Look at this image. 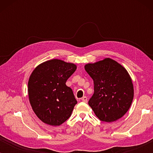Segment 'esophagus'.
Returning <instances> with one entry per match:
<instances>
[{
    "mask_svg": "<svg viewBox=\"0 0 153 153\" xmlns=\"http://www.w3.org/2000/svg\"><path fill=\"white\" fill-rule=\"evenodd\" d=\"M81 100H82L83 102H88V98H87V97L84 96V97H83L82 98H81Z\"/></svg>",
    "mask_w": 153,
    "mask_h": 153,
    "instance_id": "34e87169",
    "label": "esophagus"
}]
</instances>
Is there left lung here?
<instances>
[{
  "mask_svg": "<svg viewBox=\"0 0 153 153\" xmlns=\"http://www.w3.org/2000/svg\"><path fill=\"white\" fill-rule=\"evenodd\" d=\"M84 68L94 82V94L88 104L96 116L107 123L122 118L134 98L132 81L126 69L109 58Z\"/></svg>",
  "mask_w": 153,
  "mask_h": 153,
  "instance_id": "left-lung-1",
  "label": "left lung"
}]
</instances>
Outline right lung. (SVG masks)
Listing matches in <instances>:
<instances>
[{"label": "right lung", "instance_id": "obj_1", "mask_svg": "<svg viewBox=\"0 0 153 153\" xmlns=\"http://www.w3.org/2000/svg\"><path fill=\"white\" fill-rule=\"evenodd\" d=\"M76 70L74 63L52 59L39 64L31 73L28 83L29 101L43 123L59 126L70 117L77 101L65 83Z\"/></svg>", "mask_w": 153, "mask_h": 153}]
</instances>
